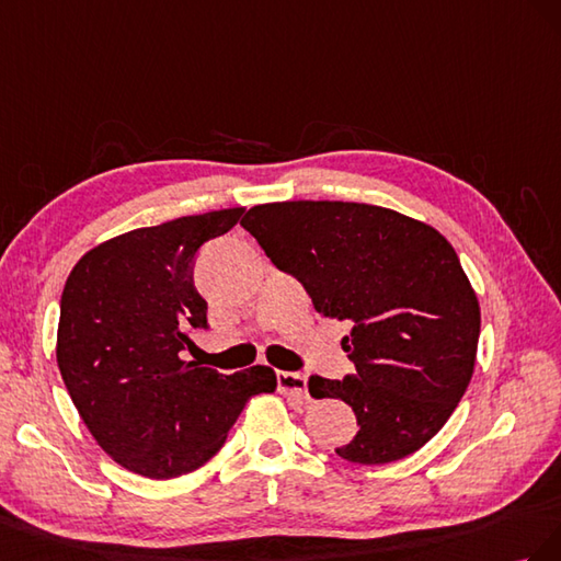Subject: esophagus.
<instances>
[{"label":"esophagus","instance_id":"esophagus-1","mask_svg":"<svg viewBox=\"0 0 561 561\" xmlns=\"http://www.w3.org/2000/svg\"><path fill=\"white\" fill-rule=\"evenodd\" d=\"M277 390L286 397L308 399V378L296 371H277Z\"/></svg>","mask_w":561,"mask_h":561}]
</instances>
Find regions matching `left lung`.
I'll return each instance as SVG.
<instances>
[{
    "label": "left lung",
    "mask_w": 561,
    "mask_h": 561,
    "mask_svg": "<svg viewBox=\"0 0 561 561\" xmlns=\"http://www.w3.org/2000/svg\"><path fill=\"white\" fill-rule=\"evenodd\" d=\"M242 226L319 314L350 324L341 345L355 374L308 382L314 399H341L357 415V435L335 454L382 466L419 451L470 386L482 322L446 237L355 202L261 204Z\"/></svg>",
    "instance_id": "left-lung-1"
}]
</instances>
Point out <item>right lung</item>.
Masks as SVG:
<instances>
[{"label":"right lung","mask_w":561,"mask_h":561,"mask_svg":"<svg viewBox=\"0 0 561 561\" xmlns=\"http://www.w3.org/2000/svg\"><path fill=\"white\" fill-rule=\"evenodd\" d=\"M242 214L237 206L112 237L79 259L62 289V382L101 449L136 474L173 479L202 468L249 399L277 388L270 366L226 376L181 359L190 333L206 329L195 255Z\"/></svg>","instance_id":"1"}]
</instances>
